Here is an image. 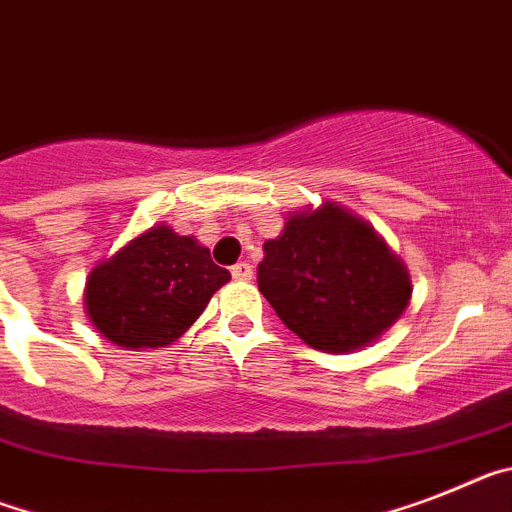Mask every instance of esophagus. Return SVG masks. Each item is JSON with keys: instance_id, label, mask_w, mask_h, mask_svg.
I'll use <instances>...</instances> for the list:
<instances>
[{"instance_id": "esophagus-1", "label": "esophagus", "mask_w": 512, "mask_h": 512, "mask_svg": "<svg viewBox=\"0 0 512 512\" xmlns=\"http://www.w3.org/2000/svg\"><path fill=\"white\" fill-rule=\"evenodd\" d=\"M231 275H234L237 281H252V265L250 262H237V265L231 268Z\"/></svg>"}]
</instances>
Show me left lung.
I'll use <instances>...</instances> for the list:
<instances>
[{
  "mask_svg": "<svg viewBox=\"0 0 512 512\" xmlns=\"http://www.w3.org/2000/svg\"><path fill=\"white\" fill-rule=\"evenodd\" d=\"M262 250L260 293L288 330L322 353L368 348L410 306L407 265L368 221L332 201L288 213Z\"/></svg>",
  "mask_w": 512,
  "mask_h": 512,
  "instance_id": "obj_1",
  "label": "left lung"
}]
</instances>
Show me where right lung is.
Returning a JSON list of instances; mask_svg holds the SVG:
<instances>
[{
	"label": "right lung",
	"instance_id": "right-lung-1",
	"mask_svg": "<svg viewBox=\"0 0 512 512\" xmlns=\"http://www.w3.org/2000/svg\"><path fill=\"white\" fill-rule=\"evenodd\" d=\"M231 281L198 239L157 224L90 270L84 309L92 327L126 350L167 348Z\"/></svg>",
	"mask_w": 512,
	"mask_h": 512
}]
</instances>
